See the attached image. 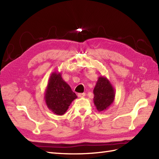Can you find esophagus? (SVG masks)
I'll list each match as a JSON object with an SVG mask.
<instances>
[{
    "mask_svg": "<svg viewBox=\"0 0 159 159\" xmlns=\"http://www.w3.org/2000/svg\"><path fill=\"white\" fill-rule=\"evenodd\" d=\"M85 96V93H78V97L79 98H84Z\"/></svg>",
    "mask_w": 159,
    "mask_h": 159,
    "instance_id": "obj_1",
    "label": "esophagus"
}]
</instances>
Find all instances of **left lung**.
Segmentation results:
<instances>
[{
  "label": "left lung",
  "instance_id": "1",
  "mask_svg": "<svg viewBox=\"0 0 159 159\" xmlns=\"http://www.w3.org/2000/svg\"><path fill=\"white\" fill-rule=\"evenodd\" d=\"M93 102L98 111L104 112L112 104L115 98V91L106 76H99L93 89Z\"/></svg>",
  "mask_w": 159,
  "mask_h": 159
}]
</instances>
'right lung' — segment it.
I'll return each mask as SVG.
<instances>
[{
	"label": "right lung",
	"instance_id": "add662e5",
	"mask_svg": "<svg viewBox=\"0 0 159 159\" xmlns=\"http://www.w3.org/2000/svg\"><path fill=\"white\" fill-rule=\"evenodd\" d=\"M45 104L51 112L56 115H63L67 111L76 95L70 87L63 80L61 72L51 74L45 91Z\"/></svg>",
	"mask_w": 159,
	"mask_h": 159
}]
</instances>
